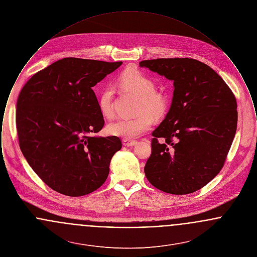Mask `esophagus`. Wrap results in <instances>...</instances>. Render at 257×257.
Here are the masks:
<instances>
[{
	"mask_svg": "<svg viewBox=\"0 0 257 257\" xmlns=\"http://www.w3.org/2000/svg\"><path fill=\"white\" fill-rule=\"evenodd\" d=\"M122 143L125 147H132L137 144V141L129 140V139H123Z\"/></svg>",
	"mask_w": 257,
	"mask_h": 257,
	"instance_id": "obj_1",
	"label": "esophagus"
}]
</instances>
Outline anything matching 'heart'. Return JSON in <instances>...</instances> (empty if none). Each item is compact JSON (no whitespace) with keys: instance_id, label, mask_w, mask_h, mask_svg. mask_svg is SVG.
<instances>
[{"instance_id":"b5f03b06","label":"heart","mask_w":257,"mask_h":257,"mask_svg":"<svg viewBox=\"0 0 257 257\" xmlns=\"http://www.w3.org/2000/svg\"><path fill=\"white\" fill-rule=\"evenodd\" d=\"M120 82L126 88L138 95V115L133 118H118L110 123L107 127L109 134L125 139H134L146 133L152 125V115L156 118L162 117L168 110L169 100L162 93L155 91L154 81L134 67H128L120 76ZM113 88L106 86L98 96V108L101 114L110 118L113 115L112 109Z\"/></svg>"}]
</instances>
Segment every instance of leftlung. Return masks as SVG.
I'll list each match as a JSON object with an SVG mask.
<instances>
[{"mask_svg": "<svg viewBox=\"0 0 257 257\" xmlns=\"http://www.w3.org/2000/svg\"><path fill=\"white\" fill-rule=\"evenodd\" d=\"M140 66L174 86L170 110L152 133L147 180L171 195L194 193L223 167L237 128L236 98L220 76L194 59H156Z\"/></svg>", "mask_w": 257, "mask_h": 257, "instance_id": "left-lung-1", "label": "left lung"}]
</instances>
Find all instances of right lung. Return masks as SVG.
<instances>
[{
	"instance_id": "add662e5",
	"label": "right lung",
	"mask_w": 257,
	"mask_h": 257,
	"mask_svg": "<svg viewBox=\"0 0 257 257\" xmlns=\"http://www.w3.org/2000/svg\"><path fill=\"white\" fill-rule=\"evenodd\" d=\"M122 61L64 58L35 74L16 104L19 147L31 168L54 191L90 194L106 181L118 137H96L104 126L92 89Z\"/></svg>"
}]
</instances>
